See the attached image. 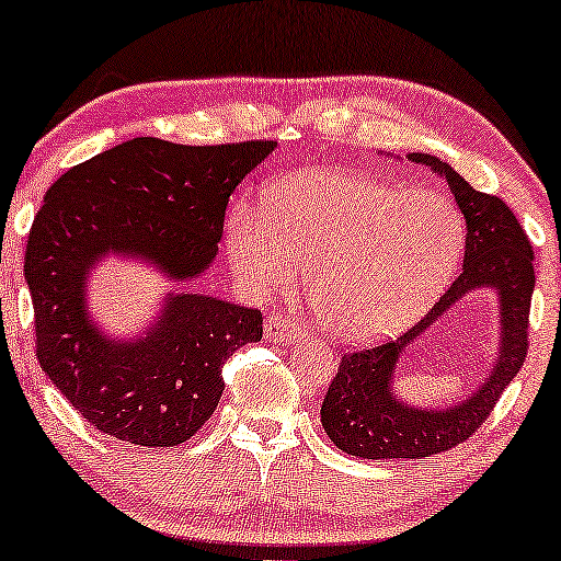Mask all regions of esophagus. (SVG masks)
I'll use <instances>...</instances> for the list:
<instances>
[{
  "instance_id": "obj_1",
  "label": "esophagus",
  "mask_w": 561,
  "mask_h": 561,
  "mask_svg": "<svg viewBox=\"0 0 561 561\" xmlns=\"http://www.w3.org/2000/svg\"><path fill=\"white\" fill-rule=\"evenodd\" d=\"M265 332L271 340L288 342V340H296V336H301V327H298L296 319L286 317V313H273V317H267L265 321Z\"/></svg>"
}]
</instances>
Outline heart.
I'll list each match as a JSON object with an SVG mask.
<instances>
[{
  "mask_svg": "<svg viewBox=\"0 0 561 561\" xmlns=\"http://www.w3.org/2000/svg\"><path fill=\"white\" fill-rule=\"evenodd\" d=\"M457 206L355 171L283 175L267 206L242 202L227 250L244 286L288 294L306 273L313 317L334 340L401 332L426 311L462 255Z\"/></svg>",
  "mask_w": 561,
  "mask_h": 561,
  "instance_id": "heart-1",
  "label": "heart"
}]
</instances>
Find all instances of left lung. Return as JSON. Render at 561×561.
<instances>
[{"mask_svg": "<svg viewBox=\"0 0 561 561\" xmlns=\"http://www.w3.org/2000/svg\"><path fill=\"white\" fill-rule=\"evenodd\" d=\"M409 160L432 165V171L447 179L467 221L465 263L434 309L409 332L378 347H352L342 355L321 403V424L336 447L363 459H424L470 439L524 367L528 352V311L536 275L534 250L520 221L508 204L474 191L439 158L411 152ZM472 287H495L502 298L504 334L499 363L467 402L442 412L411 410L389 393L397 359L426 325Z\"/></svg>", "mask_w": 561, "mask_h": 561, "instance_id": "left-lung-1", "label": "left lung"}]
</instances>
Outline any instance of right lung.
Segmentation results:
<instances>
[{"label": "right lung", "instance_id": "add662e5", "mask_svg": "<svg viewBox=\"0 0 561 561\" xmlns=\"http://www.w3.org/2000/svg\"><path fill=\"white\" fill-rule=\"evenodd\" d=\"M273 148V140L135 137L73 165L48 188L25 250L35 355L99 432L140 447L191 439L217 409L229 355L263 340V313L179 294L148 336L114 342L89 319V267L106 252H127L152 260L173 280L196 278L217 255L237 183Z\"/></svg>", "mask_w": 561, "mask_h": 561}]
</instances>
